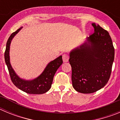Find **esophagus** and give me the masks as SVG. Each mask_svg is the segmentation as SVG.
<instances>
[{
  "label": "esophagus",
  "instance_id": "obj_1",
  "mask_svg": "<svg viewBox=\"0 0 120 120\" xmlns=\"http://www.w3.org/2000/svg\"><path fill=\"white\" fill-rule=\"evenodd\" d=\"M62 59H63V61L64 62H68V59H69V55H67V54H64L62 55Z\"/></svg>",
  "mask_w": 120,
  "mask_h": 120
}]
</instances>
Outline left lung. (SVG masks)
<instances>
[{"instance_id": "left-lung-1", "label": "left lung", "mask_w": 120, "mask_h": 120, "mask_svg": "<svg viewBox=\"0 0 120 120\" xmlns=\"http://www.w3.org/2000/svg\"><path fill=\"white\" fill-rule=\"evenodd\" d=\"M92 26L94 32L87 41L70 53L73 86L83 94L93 93L106 85L115 55L108 32L95 23Z\"/></svg>"}]
</instances>
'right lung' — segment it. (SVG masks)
<instances>
[{"label":"right lung","instance_id":"add662e5","mask_svg":"<svg viewBox=\"0 0 120 120\" xmlns=\"http://www.w3.org/2000/svg\"><path fill=\"white\" fill-rule=\"evenodd\" d=\"M22 27L13 32L9 37L6 43L5 52V60L8 67L11 79L15 86L23 91L30 94H41L48 91L52 84L55 73L58 68L62 65V56H60L53 61H51L40 76L32 80H25L20 79L15 74L9 62V47L11 40Z\"/></svg>","mask_w":120,"mask_h":120}]
</instances>
